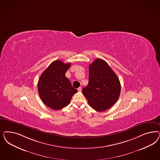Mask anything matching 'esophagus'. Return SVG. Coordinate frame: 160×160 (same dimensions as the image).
I'll return each mask as SVG.
<instances>
[{
	"mask_svg": "<svg viewBox=\"0 0 160 160\" xmlns=\"http://www.w3.org/2000/svg\"><path fill=\"white\" fill-rule=\"evenodd\" d=\"M81 89H82V88H81V87H79V88H78V91L79 92L81 91Z\"/></svg>",
	"mask_w": 160,
	"mask_h": 160,
	"instance_id": "esophagus-1",
	"label": "esophagus"
}]
</instances>
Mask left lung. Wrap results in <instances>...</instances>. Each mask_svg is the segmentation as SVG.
I'll return each mask as SVG.
<instances>
[{
	"instance_id": "1",
	"label": "left lung",
	"mask_w": 160,
	"mask_h": 160,
	"mask_svg": "<svg viewBox=\"0 0 160 160\" xmlns=\"http://www.w3.org/2000/svg\"><path fill=\"white\" fill-rule=\"evenodd\" d=\"M121 84L108 64L98 58L89 66V82L82 93L93 109L102 112L118 99Z\"/></svg>"
}]
</instances>
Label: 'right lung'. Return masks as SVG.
<instances>
[{
  "instance_id": "obj_1",
  "label": "right lung",
  "mask_w": 160,
  "mask_h": 160,
  "mask_svg": "<svg viewBox=\"0 0 160 160\" xmlns=\"http://www.w3.org/2000/svg\"><path fill=\"white\" fill-rule=\"evenodd\" d=\"M70 66V63L57 60L52 62L40 77L38 93L43 102L50 108L59 110L67 107L73 94L78 92L65 77Z\"/></svg>"
}]
</instances>
